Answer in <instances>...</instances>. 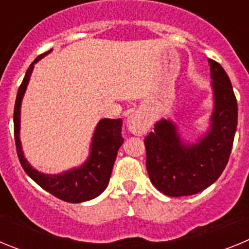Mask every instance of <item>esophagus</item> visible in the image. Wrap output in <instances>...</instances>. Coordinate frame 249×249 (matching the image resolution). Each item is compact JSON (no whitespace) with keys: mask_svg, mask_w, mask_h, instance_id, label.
<instances>
[{"mask_svg":"<svg viewBox=\"0 0 249 249\" xmlns=\"http://www.w3.org/2000/svg\"><path fill=\"white\" fill-rule=\"evenodd\" d=\"M126 126L131 135L138 136V137L144 136L147 133V131H148L147 118L141 112H133L132 114H129L128 117H127Z\"/></svg>","mask_w":249,"mask_h":249,"instance_id":"1","label":"esophagus"}]
</instances>
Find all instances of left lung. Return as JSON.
Masks as SVG:
<instances>
[{
	"mask_svg": "<svg viewBox=\"0 0 249 249\" xmlns=\"http://www.w3.org/2000/svg\"><path fill=\"white\" fill-rule=\"evenodd\" d=\"M213 109L208 127L196 140H187L177 123L160 118L144 138L147 172L152 184L169 197L202 192L222 175L237 131L238 106L227 73L208 59Z\"/></svg>",
	"mask_w": 249,
	"mask_h": 249,
	"instance_id": "1",
	"label": "left lung"
}]
</instances>
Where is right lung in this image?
Instances as JSON below:
<instances>
[{
    "mask_svg": "<svg viewBox=\"0 0 249 249\" xmlns=\"http://www.w3.org/2000/svg\"><path fill=\"white\" fill-rule=\"evenodd\" d=\"M51 52L52 50L47 51L31 63L17 92L15 112H13L17 155L28 177L32 178L41 188L65 202L81 203V202L91 201L98 197L106 190V187L108 186L117 152L123 143L122 120L121 118L118 120L103 118L97 123L91 138L89 157L80 166L70 168L61 173H56V175L39 172L38 169L31 166L27 158L25 157V153L22 149L21 137H19L22 100L30 83L35 65Z\"/></svg>",
    "mask_w": 249,
    "mask_h": 249,
    "instance_id": "obj_1",
    "label": "right lung"
}]
</instances>
